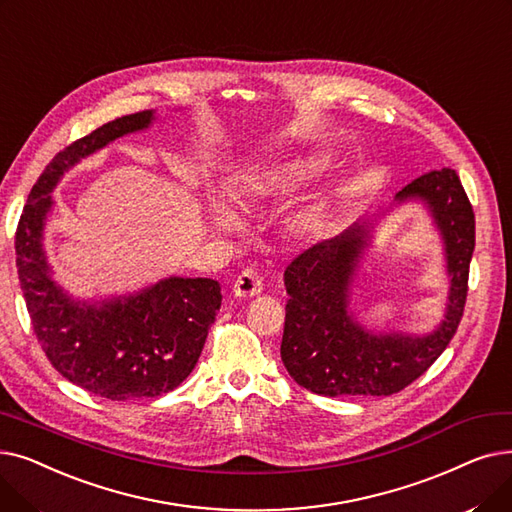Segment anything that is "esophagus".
Wrapping results in <instances>:
<instances>
[{
  "label": "esophagus",
  "mask_w": 512,
  "mask_h": 512,
  "mask_svg": "<svg viewBox=\"0 0 512 512\" xmlns=\"http://www.w3.org/2000/svg\"><path fill=\"white\" fill-rule=\"evenodd\" d=\"M262 277L252 271V269H246L241 271L233 283V294L235 298H252V296H258L262 291Z\"/></svg>",
  "instance_id": "esophagus-1"
}]
</instances>
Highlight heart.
<instances>
[{
	"mask_svg": "<svg viewBox=\"0 0 512 512\" xmlns=\"http://www.w3.org/2000/svg\"><path fill=\"white\" fill-rule=\"evenodd\" d=\"M321 164V160L306 158V160H289V162H269L260 166L243 168L241 173L235 175L231 185V196L246 202H264L285 196L294 189L308 173ZM212 214L218 227H231L233 225V212L223 200H212ZM323 214V204L310 200L298 206L291 214V227L296 229H310L319 223Z\"/></svg>",
	"mask_w": 512,
	"mask_h": 512,
	"instance_id": "heart-1",
	"label": "heart"
}]
</instances>
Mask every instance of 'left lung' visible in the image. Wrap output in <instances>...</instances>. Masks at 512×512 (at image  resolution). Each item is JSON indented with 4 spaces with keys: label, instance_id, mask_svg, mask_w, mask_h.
Returning a JSON list of instances; mask_svg holds the SVG:
<instances>
[{
    "label": "left lung",
    "instance_id": "1",
    "mask_svg": "<svg viewBox=\"0 0 512 512\" xmlns=\"http://www.w3.org/2000/svg\"><path fill=\"white\" fill-rule=\"evenodd\" d=\"M421 202L442 237L450 279L444 319L429 333L371 331L354 319L352 283L385 212L364 218L342 235L308 248L291 262L283 281L289 294L281 360L294 381L314 394L392 396L421 377L454 337L467 300L475 250V214L452 168L408 183L394 206Z\"/></svg>",
    "mask_w": 512,
    "mask_h": 512
}]
</instances>
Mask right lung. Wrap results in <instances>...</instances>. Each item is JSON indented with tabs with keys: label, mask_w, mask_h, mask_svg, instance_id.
<instances>
[{
	"label": "right lung",
	"mask_w": 512,
	"mask_h": 512,
	"mask_svg": "<svg viewBox=\"0 0 512 512\" xmlns=\"http://www.w3.org/2000/svg\"><path fill=\"white\" fill-rule=\"evenodd\" d=\"M154 120V110L120 116L58 152L33 185L16 229L20 289L45 356L70 383L118 402L156 398L183 383L221 308V285L206 277H166L125 296L72 298L54 279L43 233L64 173Z\"/></svg>",
	"instance_id": "1"
}]
</instances>
